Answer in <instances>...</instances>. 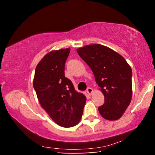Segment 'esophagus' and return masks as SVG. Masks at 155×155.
<instances>
[{
  "instance_id": "34e87169",
  "label": "esophagus",
  "mask_w": 155,
  "mask_h": 155,
  "mask_svg": "<svg viewBox=\"0 0 155 155\" xmlns=\"http://www.w3.org/2000/svg\"><path fill=\"white\" fill-rule=\"evenodd\" d=\"M86 91H87V94H88L90 96H91V94H92V92H93L92 88H91V87H88V88L87 89V90H86Z\"/></svg>"
}]
</instances>
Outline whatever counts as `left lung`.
I'll return each mask as SVG.
<instances>
[{"label":"left lung","instance_id":"left-lung-1","mask_svg":"<svg viewBox=\"0 0 155 155\" xmlns=\"http://www.w3.org/2000/svg\"><path fill=\"white\" fill-rule=\"evenodd\" d=\"M77 51L92 70L96 82L104 94V103L98 107L100 114L106 120H118L132 98L130 65L120 54L101 44L83 46Z\"/></svg>","mask_w":155,"mask_h":155}]
</instances>
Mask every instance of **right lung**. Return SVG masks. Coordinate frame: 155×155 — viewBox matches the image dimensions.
Segmentation results:
<instances>
[{"label":"right lung","instance_id":"right-lung-1","mask_svg":"<svg viewBox=\"0 0 155 155\" xmlns=\"http://www.w3.org/2000/svg\"><path fill=\"white\" fill-rule=\"evenodd\" d=\"M70 49L53 51L38 64L33 87L41 106L57 124L72 127L81 119L86 97L75 90L65 77V64Z\"/></svg>","mask_w":155,"mask_h":155}]
</instances>
